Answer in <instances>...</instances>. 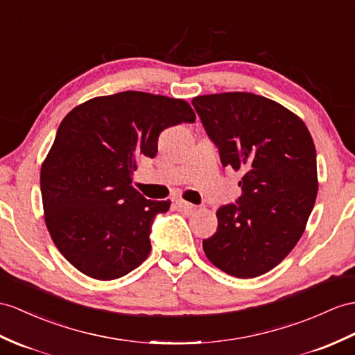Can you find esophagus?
<instances>
[{
	"label": "esophagus",
	"instance_id": "esophagus-1",
	"mask_svg": "<svg viewBox=\"0 0 355 355\" xmlns=\"http://www.w3.org/2000/svg\"><path fill=\"white\" fill-rule=\"evenodd\" d=\"M176 207H178L180 212H184V214H191L196 209L194 205L182 200V198H178V200H176Z\"/></svg>",
	"mask_w": 355,
	"mask_h": 355
}]
</instances>
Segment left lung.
<instances>
[{
  "label": "left lung",
  "instance_id": "left-lung-1",
  "mask_svg": "<svg viewBox=\"0 0 355 355\" xmlns=\"http://www.w3.org/2000/svg\"><path fill=\"white\" fill-rule=\"evenodd\" d=\"M193 105L223 167L243 175V196L217 211V233L203 241L205 254L233 277H257L304 233L318 194L313 138L295 112L254 93L203 94Z\"/></svg>",
  "mask_w": 355,
  "mask_h": 355
}]
</instances>
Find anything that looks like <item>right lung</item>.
Segmentation results:
<instances>
[{
	"mask_svg": "<svg viewBox=\"0 0 355 355\" xmlns=\"http://www.w3.org/2000/svg\"><path fill=\"white\" fill-rule=\"evenodd\" d=\"M194 120L184 99L134 90L85 101L63 119L40 189L49 235L78 271L114 280L148 259L152 221L171 202L137 191L134 171L157 155L164 129Z\"/></svg>",
	"mask_w": 355,
	"mask_h": 355,
	"instance_id": "obj_1",
	"label": "right lung"
}]
</instances>
